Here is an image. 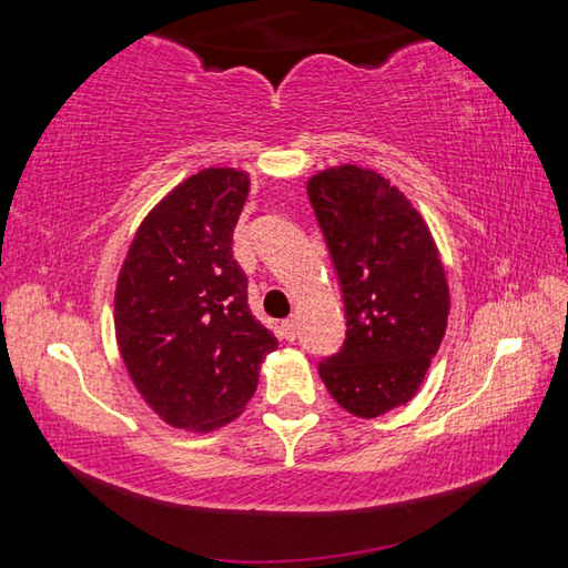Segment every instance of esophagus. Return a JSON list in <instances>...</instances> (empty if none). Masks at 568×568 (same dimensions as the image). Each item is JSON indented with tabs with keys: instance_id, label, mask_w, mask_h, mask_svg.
<instances>
[{
	"instance_id": "34e87169",
	"label": "esophagus",
	"mask_w": 568,
	"mask_h": 568,
	"mask_svg": "<svg viewBox=\"0 0 568 568\" xmlns=\"http://www.w3.org/2000/svg\"><path fill=\"white\" fill-rule=\"evenodd\" d=\"M281 335L285 341H295L297 338V323H295V318H287V321H283L281 323Z\"/></svg>"
}]
</instances>
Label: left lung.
Instances as JSON below:
<instances>
[{"instance_id": "8db88e82", "label": "left lung", "mask_w": 568, "mask_h": 568, "mask_svg": "<svg viewBox=\"0 0 568 568\" xmlns=\"http://www.w3.org/2000/svg\"><path fill=\"white\" fill-rule=\"evenodd\" d=\"M307 197L348 328L318 373L338 406L376 418L413 398L444 341V265L416 207L373 170H325L307 182Z\"/></svg>"}]
</instances>
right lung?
Listing matches in <instances>:
<instances>
[{"label": "right lung", "instance_id": "1", "mask_svg": "<svg viewBox=\"0 0 568 568\" xmlns=\"http://www.w3.org/2000/svg\"><path fill=\"white\" fill-rule=\"evenodd\" d=\"M245 172L200 170L152 210L134 235L114 293V331L134 386L170 426L213 430L257 388L273 331L247 305L233 233Z\"/></svg>", "mask_w": 568, "mask_h": 568}]
</instances>
